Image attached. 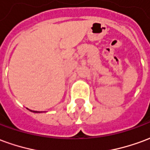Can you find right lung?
I'll use <instances>...</instances> for the list:
<instances>
[{
    "label": "right lung",
    "mask_w": 150,
    "mask_h": 150,
    "mask_svg": "<svg viewBox=\"0 0 150 150\" xmlns=\"http://www.w3.org/2000/svg\"><path fill=\"white\" fill-rule=\"evenodd\" d=\"M34 112H38V111H34Z\"/></svg>",
    "instance_id": "1"
}]
</instances>
